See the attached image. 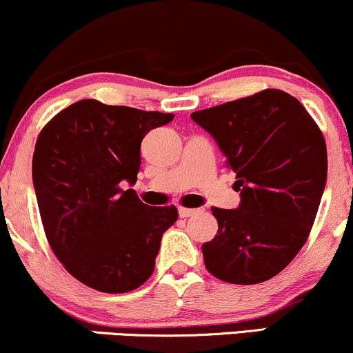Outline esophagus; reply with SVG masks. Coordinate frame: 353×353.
Instances as JSON below:
<instances>
[{"mask_svg": "<svg viewBox=\"0 0 353 353\" xmlns=\"http://www.w3.org/2000/svg\"><path fill=\"white\" fill-rule=\"evenodd\" d=\"M197 212V209H188V208H179V216L181 217H190Z\"/></svg>", "mask_w": 353, "mask_h": 353, "instance_id": "34e87169", "label": "esophagus"}]
</instances>
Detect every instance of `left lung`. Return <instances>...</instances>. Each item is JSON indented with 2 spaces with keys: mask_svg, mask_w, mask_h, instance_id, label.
Here are the masks:
<instances>
[{
  "mask_svg": "<svg viewBox=\"0 0 353 353\" xmlns=\"http://www.w3.org/2000/svg\"><path fill=\"white\" fill-rule=\"evenodd\" d=\"M216 139L241 190L237 209L212 208L219 230L205 269L250 285L285 269L309 237L327 182V145L307 109L281 89L190 114Z\"/></svg>",
  "mask_w": 353,
  "mask_h": 353,
  "instance_id": "1",
  "label": "left lung"
}]
</instances>
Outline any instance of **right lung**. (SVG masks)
Listing matches in <instances>:
<instances>
[{
    "label": "right lung",
    "instance_id": "add662e5",
    "mask_svg": "<svg viewBox=\"0 0 353 353\" xmlns=\"http://www.w3.org/2000/svg\"><path fill=\"white\" fill-rule=\"evenodd\" d=\"M172 119L83 99L39 132L33 184L44 232L64 269L84 285L124 294L152 275L177 209L151 208L123 185L137 181L144 136Z\"/></svg>",
    "mask_w": 353,
    "mask_h": 353
}]
</instances>
